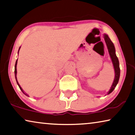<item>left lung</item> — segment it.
<instances>
[{
    "instance_id": "left-lung-1",
    "label": "left lung",
    "mask_w": 135,
    "mask_h": 135,
    "mask_svg": "<svg viewBox=\"0 0 135 135\" xmlns=\"http://www.w3.org/2000/svg\"><path fill=\"white\" fill-rule=\"evenodd\" d=\"M104 41H105L107 47L108 49V52L109 53V55L110 56V58L112 59L113 65H114V70H115V78L114 82L112 83V86L110 87V89L108 93V94H109L110 93L114 91V89L115 88L117 85L118 84L119 79V76H120V68H119V64L118 59L115 53V49L114 47V45L113 42L111 41V40L109 38L108 35L106 34H104Z\"/></svg>"
}]
</instances>
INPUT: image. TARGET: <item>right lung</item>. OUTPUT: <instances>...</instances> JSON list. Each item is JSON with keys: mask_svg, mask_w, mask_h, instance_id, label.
I'll return each mask as SVG.
<instances>
[{"mask_svg": "<svg viewBox=\"0 0 135 135\" xmlns=\"http://www.w3.org/2000/svg\"><path fill=\"white\" fill-rule=\"evenodd\" d=\"M20 47L19 48V50H18V52H19V50H20ZM17 61H16V64H15V70H14V72H15V77H16V81H17V84H18V86H19V88H20V89H21V91L23 92V93H24V92H23V89L21 88V87L20 86V85H19V83H18V81H17ZM26 95H27V96H28L29 97V95L27 94H25V93H24Z\"/></svg>", "mask_w": 135, "mask_h": 135, "instance_id": "right-lung-1", "label": "right lung"}]
</instances>
